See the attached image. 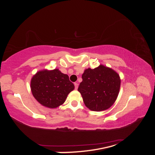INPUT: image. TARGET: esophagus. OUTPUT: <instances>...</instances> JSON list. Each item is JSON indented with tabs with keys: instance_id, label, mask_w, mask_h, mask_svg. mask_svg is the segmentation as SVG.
Wrapping results in <instances>:
<instances>
[{
	"instance_id": "obj_1",
	"label": "esophagus",
	"mask_w": 155,
	"mask_h": 155,
	"mask_svg": "<svg viewBox=\"0 0 155 155\" xmlns=\"http://www.w3.org/2000/svg\"><path fill=\"white\" fill-rule=\"evenodd\" d=\"M74 87H75V90H77L78 89V83H74Z\"/></svg>"
}]
</instances>
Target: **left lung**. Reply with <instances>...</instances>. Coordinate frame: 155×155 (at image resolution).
Listing matches in <instances>:
<instances>
[{
    "label": "left lung",
    "mask_w": 155,
    "mask_h": 155,
    "mask_svg": "<svg viewBox=\"0 0 155 155\" xmlns=\"http://www.w3.org/2000/svg\"><path fill=\"white\" fill-rule=\"evenodd\" d=\"M78 91L85 106L91 111H101L115 103L120 88V76L109 68L100 65L98 68L86 69Z\"/></svg>",
    "instance_id": "8db88e82"
}]
</instances>
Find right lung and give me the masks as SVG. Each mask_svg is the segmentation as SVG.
<instances>
[{
	"instance_id": "right-lung-1",
	"label": "right lung",
	"mask_w": 155,
	"mask_h": 155,
	"mask_svg": "<svg viewBox=\"0 0 155 155\" xmlns=\"http://www.w3.org/2000/svg\"><path fill=\"white\" fill-rule=\"evenodd\" d=\"M31 88L34 98L39 103L53 109L64 103L74 85L67 74L54 69L37 72L31 79Z\"/></svg>"
}]
</instances>
